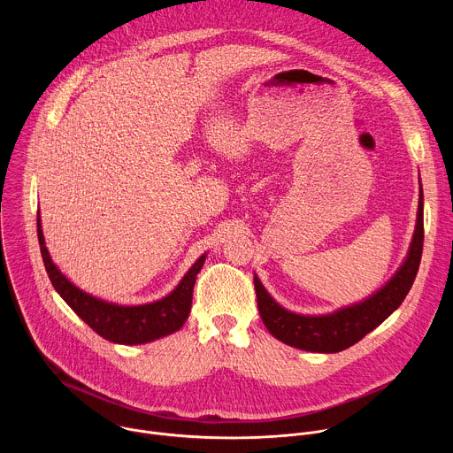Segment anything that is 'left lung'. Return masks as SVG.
I'll return each mask as SVG.
<instances>
[{"instance_id": "left-lung-1", "label": "left lung", "mask_w": 453, "mask_h": 453, "mask_svg": "<svg viewBox=\"0 0 453 453\" xmlns=\"http://www.w3.org/2000/svg\"><path fill=\"white\" fill-rule=\"evenodd\" d=\"M423 252V188L419 184V203L416 229L409 252L400 269L381 288L355 304L339 308L332 313L304 315L283 308L254 276L257 310L265 328L278 341L304 351L339 353L364 339L369 332L389 317L409 294Z\"/></svg>"}]
</instances>
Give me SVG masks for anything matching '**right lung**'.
<instances>
[{
	"instance_id": "obj_1",
	"label": "right lung",
	"mask_w": 453,
	"mask_h": 453,
	"mask_svg": "<svg viewBox=\"0 0 453 453\" xmlns=\"http://www.w3.org/2000/svg\"><path fill=\"white\" fill-rule=\"evenodd\" d=\"M37 236L48 278L57 294L100 337L125 346L147 344L172 335L182 328L191 308L196 278L201 273L208 256L204 252L189 267L179 285L165 297L143 304H118L84 292L58 271L46 249L41 215H37Z\"/></svg>"
}]
</instances>
